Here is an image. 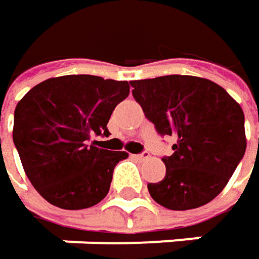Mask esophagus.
<instances>
[{"mask_svg": "<svg viewBox=\"0 0 259 259\" xmlns=\"http://www.w3.org/2000/svg\"><path fill=\"white\" fill-rule=\"evenodd\" d=\"M135 157H136L138 160H147V158L150 157V153H148V151H142L141 154H136Z\"/></svg>", "mask_w": 259, "mask_h": 259, "instance_id": "34e87169", "label": "esophagus"}]
</instances>
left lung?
Returning <instances> with one entry per match:
<instances>
[{
  "instance_id": "obj_1",
  "label": "left lung",
  "mask_w": 259,
  "mask_h": 259,
  "mask_svg": "<svg viewBox=\"0 0 259 259\" xmlns=\"http://www.w3.org/2000/svg\"><path fill=\"white\" fill-rule=\"evenodd\" d=\"M132 95L160 136H175L163 157L166 177L148 184L150 196L172 210L213 200L246 151L245 114L217 82L191 75L130 81Z\"/></svg>"
}]
</instances>
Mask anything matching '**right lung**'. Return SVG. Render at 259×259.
Wrapping results in <instances>:
<instances>
[{
  "mask_svg": "<svg viewBox=\"0 0 259 259\" xmlns=\"http://www.w3.org/2000/svg\"><path fill=\"white\" fill-rule=\"evenodd\" d=\"M129 82L96 75H63L32 87L16 106L13 142L39 196L60 209L98 204L109 191L124 151L99 147Z\"/></svg>",
  "mask_w": 259,
  "mask_h": 259,
  "instance_id": "1",
  "label": "right lung"
}]
</instances>
